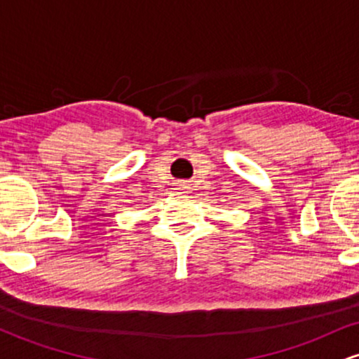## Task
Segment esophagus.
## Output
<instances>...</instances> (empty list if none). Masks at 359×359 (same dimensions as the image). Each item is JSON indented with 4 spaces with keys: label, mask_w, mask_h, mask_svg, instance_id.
I'll return each mask as SVG.
<instances>
[{
    "label": "esophagus",
    "mask_w": 359,
    "mask_h": 359,
    "mask_svg": "<svg viewBox=\"0 0 359 359\" xmlns=\"http://www.w3.org/2000/svg\"><path fill=\"white\" fill-rule=\"evenodd\" d=\"M177 191H179L180 194H187L189 192V185L185 182H180L179 185H177Z\"/></svg>",
    "instance_id": "esophagus-1"
}]
</instances>
